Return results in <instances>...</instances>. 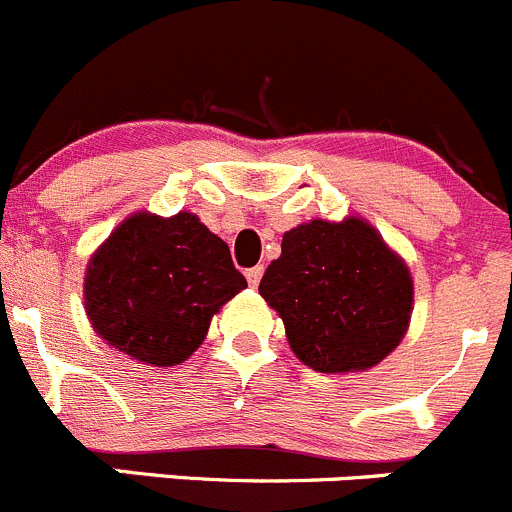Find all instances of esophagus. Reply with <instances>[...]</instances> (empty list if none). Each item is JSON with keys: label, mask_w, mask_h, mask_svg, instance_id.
I'll use <instances>...</instances> for the list:
<instances>
[{"label": "esophagus", "mask_w": 512, "mask_h": 512, "mask_svg": "<svg viewBox=\"0 0 512 512\" xmlns=\"http://www.w3.org/2000/svg\"><path fill=\"white\" fill-rule=\"evenodd\" d=\"M261 276H263V266H254V268H249V271H246V278H249L251 286H258Z\"/></svg>", "instance_id": "obj_1"}]
</instances>
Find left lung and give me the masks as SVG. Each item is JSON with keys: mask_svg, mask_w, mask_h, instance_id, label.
Masks as SVG:
<instances>
[{"mask_svg": "<svg viewBox=\"0 0 512 512\" xmlns=\"http://www.w3.org/2000/svg\"><path fill=\"white\" fill-rule=\"evenodd\" d=\"M258 293L281 316L298 361L318 373L378 366L411 326V268L363 216L286 231Z\"/></svg>", "mask_w": 512, "mask_h": 512, "instance_id": "1", "label": "left lung"}]
</instances>
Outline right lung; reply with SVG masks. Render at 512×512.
<instances>
[{
    "label": "right lung",
    "mask_w": 512,
    "mask_h": 512,
    "mask_svg": "<svg viewBox=\"0 0 512 512\" xmlns=\"http://www.w3.org/2000/svg\"><path fill=\"white\" fill-rule=\"evenodd\" d=\"M246 288L224 239L191 211H134L86 263L84 311L111 348L144 366L184 363L211 318Z\"/></svg>",
    "instance_id": "add662e5"
}]
</instances>
